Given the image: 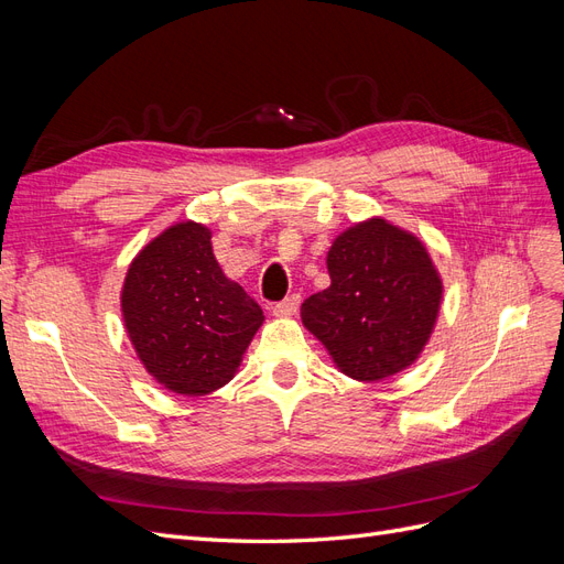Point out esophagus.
<instances>
[{"label": "esophagus", "mask_w": 564, "mask_h": 564, "mask_svg": "<svg viewBox=\"0 0 564 564\" xmlns=\"http://www.w3.org/2000/svg\"><path fill=\"white\" fill-rule=\"evenodd\" d=\"M299 305H301V296H299V294H292V296H286L284 301L272 305V315H278V317H292V315H296Z\"/></svg>", "instance_id": "esophagus-1"}]
</instances>
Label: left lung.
<instances>
[{
    "instance_id": "left-lung-1",
    "label": "left lung",
    "mask_w": 564,
    "mask_h": 564,
    "mask_svg": "<svg viewBox=\"0 0 564 564\" xmlns=\"http://www.w3.org/2000/svg\"><path fill=\"white\" fill-rule=\"evenodd\" d=\"M332 284L305 299L301 319L357 381H381L412 365L437 319L442 282L425 247L383 218L338 235Z\"/></svg>"
}]
</instances>
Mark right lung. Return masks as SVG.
Returning <instances> with one entry per match:
<instances>
[{"mask_svg": "<svg viewBox=\"0 0 564 564\" xmlns=\"http://www.w3.org/2000/svg\"><path fill=\"white\" fill-rule=\"evenodd\" d=\"M122 313L145 369L193 398L232 379L263 322L261 305L216 263L209 228L193 220L164 230L135 256Z\"/></svg>", "mask_w": 564, "mask_h": 564, "instance_id": "obj_1", "label": "right lung"}]
</instances>
